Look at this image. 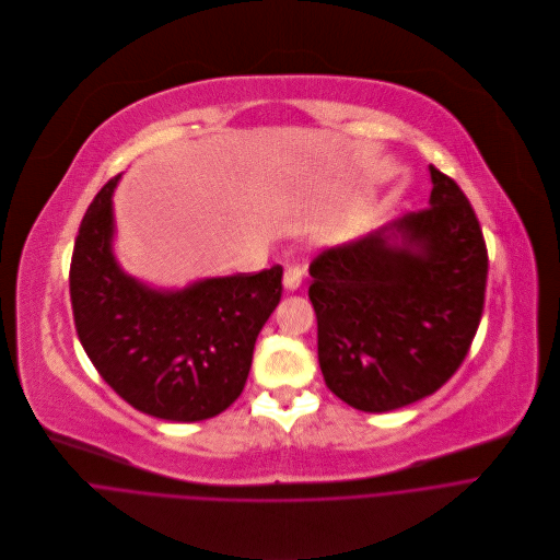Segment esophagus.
Segmentation results:
<instances>
[{
  "label": "esophagus",
  "instance_id": "esophagus-1",
  "mask_svg": "<svg viewBox=\"0 0 560 560\" xmlns=\"http://www.w3.org/2000/svg\"><path fill=\"white\" fill-rule=\"evenodd\" d=\"M303 266H299V264H294V266H288L285 268V275H283V285H285V290H296L299 285H301V281H303Z\"/></svg>",
  "mask_w": 560,
  "mask_h": 560
}]
</instances>
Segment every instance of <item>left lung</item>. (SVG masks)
<instances>
[{
  "mask_svg": "<svg viewBox=\"0 0 560 560\" xmlns=\"http://www.w3.org/2000/svg\"><path fill=\"white\" fill-rule=\"evenodd\" d=\"M429 171V209L327 248L310 266L323 378L358 411L385 413L435 394L481 320V226L457 182Z\"/></svg>",
  "mask_w": 560,
  "mask_h": 560,
  "instance_id": "left-lung-1",
  "label": "left lung"
}]
</instances>
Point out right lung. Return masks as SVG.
<instances>
[{
  "label": "right lung",
  "instance_id": "obj_1",
  "mask_svg": "<svg viewBox=\"0 0 560 560\" xmlns=\"http://www.w3.org/2000/svg\"><path fill=\"white\" fill-rule=\"evenodd\" d=\"M112 177L90 205L72 253L79 340L103 381L133 409L200 422L244 392L255 340L281 301L283 268L155 290L116 261Z\"/></svg>",
  "mask_w": 560,
  "mask_h": 560
}]
</instances>
